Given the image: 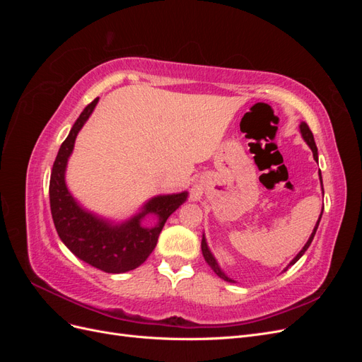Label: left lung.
<instances>
[{
	"mask_svg": "<svg viewBox=\"0 0 362 362\" xmlns=\"http://www.w3.org/2000/svg\"><path fill=\"white\" fill-rule=\"evenodd\" d=\"M300 133H302V136H303V139L306 140V144L310 145V148H311V151H313V154H314V158L317 160V157H319V154H317V146H315V141H314V136H313V133H311V129H310V127H308V124L306 122H302L300 124ZM320 181H322V175H320ZM322 185H323V182H322ZM320 218H322V214H320ZM320 218L319 221H317V225H315V228H314V231H313V234H311V237H310V240L308 242H306V245L303 246V249L299 252L298 255H296V258L290 262V266H293L296 261H298L303 254H305V250L310 247V245H311V242H313V238H314V235H315V231H317V226H319V223H320ZM201 249H202V255H204V258H205V261L208 262V266H210L211 269H213V272L216 273L217 276H221L222 279H225V281H228V282H234L233 279H229L225 273L218 269V266H217V262H216V259H214V257L211 255V252L208 250V246H206V243H205V238H202V243H201ZM288 266V267H290ZM287 267V269H288ZM286 269V270H287Z\"/></svg>",
	"mask_w": 362,
	"mask_h": 362,
	"instance_id": "8db88e82",
	"label": "left lung"
}]
</instances>
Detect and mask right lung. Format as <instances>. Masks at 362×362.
<instances>
[{
    "label": "right lung",
    "mask_w": 362,
    "mask_h": 362,
    "mask_svg": "<svg viewBox=\"0 0 362 362\" xmlns=\"http://www.w3.org/2000/svg\"><path fill=\"white\" fill-rule=\"evenodd\" d=\"M98 101L100 98H95L84 108L59 149L49 178V205L57 234L74 255L103 272L122 273L145 262L154 250L168 217L185 201L187 193L151 199L144 211L120 226L108 225L76 205L64 184V168L74 149L75 137ZM149 212L158 216L159 223L154 228H144L139 225V218Z\"/></svg>",
    "instance_id": "obj_1"
}]
</instances>
